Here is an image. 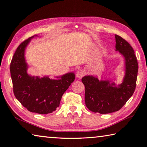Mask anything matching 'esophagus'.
<instances>
[{
    "label": "esophagus",
    "instance_id": "34e87169",
    "mask_svg": "<svg viewBox=\"0 0 147 147\" xmlns=\"http://www.w3.org/2000/svg\"><path fill=\"white\" fill-rule=\"evenodd\" d=\"M86 74V72H85V71L83 70H80L79 71H77V72L76 74V77L78 79H81V78H82L84 75Z\"/></svg>",
    "mask_w": 147,
    "mask_h": 147
}]
</instances>
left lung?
<instances>
[{
    "instance_id": "obj_1",
    "label": "left lung",
    "mask_w": 147,
    "mask_h": 147,
    "mask_svg": "<svg viewBox=\"0 0 147 147\" xmlns=\"http://www.w3.org/2000/svg\"><path fill=\"white\" fill-rule=\"evenodd\" d=\"M116 51L125 58V76L118 86L109 80H99L94 76H84L82 82L86 88L85 102L94 113L108 114L118 111L135 92L138 74V61L131 45L115 34Z\"/></svg>"
}]
</instances>
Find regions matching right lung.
Here are the masks:
<instances>
[{"label": "right lung", "mask_w": 147, "mask_h": 147, "mask_svg": "<svg viewBox=\"0 0 147 147\" xmlns=\"http://www.w3.org/2000/svg\"><path fill=\"white\" fill-rule=\"evenodd\" d=\"M34 37L29 38L19 45L13 56L10 71L16 98L29 111L47 115L55 111L59 106L64 92L75 80V74L68 73L58 79L48 77H32L27 73L26 47Z\"/></svg>", "instance_id": "right-lung-1"}]
</instances>
